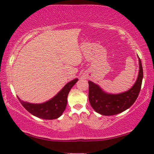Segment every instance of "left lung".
Returning a JSON list of instances; mask_svg holds the SVG:
<instances>
[{
  "label": "left lung",
  "mask_w": 154,
  "mask_h": 154,
  "mask_svg": "<svg viewBox=\"0 0 154 154\" xmlns=\"http://www.w3.org/2000/svg\"><path fill=\"white\" fill-rule=\"evenodd\" d=\"M139 72L136 82L127 91L119 94L105 92L99 85L88 81V99L91 106L103 116H113L126 111L134 104L141 89L143 70L140 59L138 57Z\"/></svg>",
  "instance_id": "obj_1"
}]
</instances>
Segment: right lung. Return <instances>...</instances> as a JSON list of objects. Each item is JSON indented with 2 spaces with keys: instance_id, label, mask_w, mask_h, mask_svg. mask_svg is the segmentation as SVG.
<instances>
[{
  "instance_id": "1",
  "label": "right lung",
  "mask_w": 154,
  "mask_h": 154,
  "mask_svg": "<svg viewBox=\"0 0 154 154\" xmlns=\"http://www.w3.org/2000/svg\"><path fill=\"white\" fill-rule=\"evenodd\" d=\"M77 81L78 79H75L68 82L54 97L41 104L25 102L18 97V99L23 106L33 116L45 120H54L59 118L65 111L68 93Z\"/></svg>"
}]
</instances>
